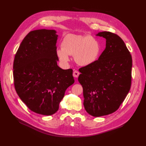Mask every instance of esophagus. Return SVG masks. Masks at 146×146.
Returning a JSON list of instances; mask_svg holds the SVG:
<instances>
[{"mask_svg":"<svg viewBox=\"0 0 146 146\" xmlns=\"http://www.w3.org/2000/svg\"><path fill=\"white\" fill-rule=\"evenodd\" d=\"M80 75V73L79 71H78L77 70H74L73 71V75L74 77H75V78H77Z\"/></svg>","mask_w":146,"mask_h":146,"instance_id":"obj_1","label":"esophagus"}]
</instances>
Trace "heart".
<instances>
[{
  "label": "heart",
  "instance_id": "heart-1",
  "mask_svg": "<svg viewBox=\"0 0 146 146\" xmlns=\"http://www.w3.org/2000/svg\"><path fill=\"white\" fill-rule=\"evenodd\" d=\"M100 51V42L92 36L68 34L62 40L61 48L57 49L56 54L63 63L70 60L68 55H74L77 64L88 66L97 60Z\"/></svg>",
  "mask_w": 146,
  "mask_h": 146
}]
</instances>
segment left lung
I'll list each match as a JSON object with an SVG mask.
<instances>
[{
  "label": "left lung",
  "mask_w": 146,
  "mask_h": 146,
  "mask_svg": "<svg viewBox=\"0 0 146 146\" xmlns=\"http://www.w3.org/2000/svg\"><path fill=\"white\" fill-rule=\"evenodd\" d=\"M97 36L106 39L98 60L80 69L83 105L87 112L100 117L115 112L125 100L132 81V56L120 37L108 31Z\"/></svg>",
  "instance_id": "left-lung-1"
}]
</instances>
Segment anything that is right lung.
Listing matches in <instances>:
<instances>
[{"label":"right lung","instance_id":"add662e5","mask_svg":"<svg viewBox=\"0 0 146 146\" xmlns=\"http://www.w3.org/2000/svg\"><path fill=\"white\" fill-rule=\"evenodd\" d=\"M56 31L29 32L19 47L13 64L14 87L34 112L51 115L58 110L66 90L75 80L72 69L57 64Z\"/></svg>","mask_w":146,"mask_h":146}]
</instances>
